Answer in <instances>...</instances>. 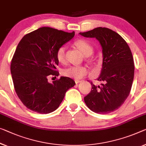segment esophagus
Here are the masks:
<instances>
[{
  "label": "esophagus",
  "instance_id": "1",
  "mask_svg": "<svg viewBox=\"0 0 146 146\" xmlns=\"http://www.w3.org/2000/svg\"><path fill=\"white\" fill-rule=\"evenodd\" d=\"M75 82L76 84H78V83H80L81 82V80H75Z\"/></svg>",
  "mask_w": 146,
  "mask_h": 146
}]
</instances>
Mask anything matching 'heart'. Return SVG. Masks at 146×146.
I'll use <instances>...</instances> for the list:
<instances>
[{
	"label": "heart",
	"instance_id": "heart-1",
	"mask_svg": "<svg viewBox=\"0 0 146 146\" xmlns=\"http://www.w3.org/2000/svg\"><path fill=\"white\" fill-rule=\"evenodd\" d=\"M74 45L81 51L83 54L86 57L91 55L93 51V48L91 45L86 40L80 39L76 40L74 42ZM66 46H60L56 53V57L58 61L61 63H64L66 60ZM88 72V69L84 66H70L64 69L63 70V74L71 78L74 79H81L86 76Z\"/></svg>",
	"mask_w": 146,
	"mask_h": 146
}]
</instances>
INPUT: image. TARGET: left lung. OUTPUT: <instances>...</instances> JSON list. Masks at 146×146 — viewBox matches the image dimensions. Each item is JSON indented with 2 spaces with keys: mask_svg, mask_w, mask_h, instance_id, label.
I'll use <instances>...</instances> for the list:
<instances>
[{
  "mask_svg": "<svg viewBox=\"0 0 146 146\" xmlns=\"http://www.w3.org/2000/svg\"><path fill=\"white\" fill-rule=\"evenodd\" d=\"M80 35L95 38L102 49V67L98 80L104 84L96 86L91 82L85 103L95 113H111L122 106L131 92L134 74L132 52L125 40L110 29L97 27Z\"/></svg>",
  "mask_w": 146,
  "mask_h": 146,
  "instance_id": "left-lung-1",
  "label": "left lung"
}]
</instances>
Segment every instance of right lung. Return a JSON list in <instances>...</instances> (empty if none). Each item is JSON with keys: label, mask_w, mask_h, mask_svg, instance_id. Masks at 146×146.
Masks as SVG:
<instances>
[{"label": "right lung", "mask_w": 146, "mask_h": 146, "mask_svg": "<svg viewBox=\"0 0 146 146\" xmlns=\"http://www.w3.org/2000/svg\"><path fill=\"white\" fill-rule=\"evenodd\" d=\"M51 27L38 29L23 37L17 46L10 65L17 95L28 109L39 113H49L59 108L68 89L76 83L61 76L52 84L48 76H58V48L74 36Z\"/></svg>", "instance_id": "add662e5"}]
</instances>
